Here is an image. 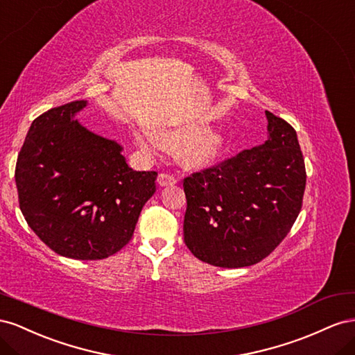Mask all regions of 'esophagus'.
I'll list each match as a JSON object with an SVG mask.
<instances>
[{"instance_id": "1", "label": "esophagus", "mask_w": 355, "mask_h": 355, "mask_svg": "<svg viewBox=\"0 0 355 355\" xmlns=\"http://www.w3.org/2000/svg\"><path fill=\"white\" fill-rule=\"evenodd\" d=\"M177 183V178L171 174H165V172H162L157 177V184L160 187H166V186H174Z\"/></svg>"}]
</instances>
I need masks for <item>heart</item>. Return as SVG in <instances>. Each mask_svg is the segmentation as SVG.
I'll return each mask as SVG.
<instances>
[{
	"label": "heart",
	"instance_id": "heart-1",
	"mask_svg": "<svg viewBox=\"0 0 355 355\" xmlns=\"http://www.w3.org/2000/svg\"><path fill=\"white\" fill-rule=\"evenodd\" d=\"M153 139L144 134H137L139 147L147 153L155 150L156 144L165 150H177L181 164L187 168L202 169L214 162L225 146V134L218 128L199 129L195 123H186L177 128L155 130Z\"/></svg>",
	"mask_w": 355,
	"mask_h": 355
}]
</instances>
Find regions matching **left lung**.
<instances>
[{
	"mask_svg": "<svg viewBox=\"0 0 355 355\" xmlns=\"http://www.w3.org/2000/svg\"><path fill=\"white\" fill-rule=\"evenodd\" d=\"M268 139L184 178V242L218 268H245L268 257L302 208L305 160L296 130L266 111Z\"/></svg>",
	"mask_w": 355,
	"mask_h": 355,
	"instance_id": "left-lung-1",
	"label": "left lung"
}]
</instances>
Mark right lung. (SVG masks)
Instances as JSON below:
<instances>
[{
    "label": "right lung",
    "instance_id": "add662e5",
    "mask_svg": "<svg viewBox=\"0 0 355 355\" xmlns=\"http://www.w3.org/2000/svg\"><path fill=\"white\" fill-rule=\"evenodd\" d=\"M87 101L38 116L28 130L15 171L19 207L34 234L59 256L99 260L123 248L156 171H134L121 146L76 120Z\"/></svg>",
    "mask_w": 355,
    "mask_h": 355
}]
</instances>
